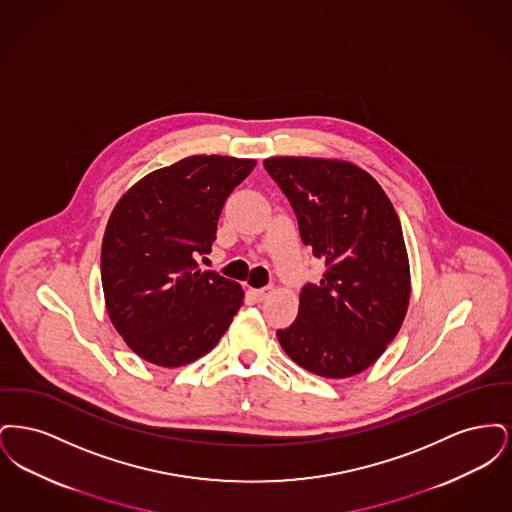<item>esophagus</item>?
Here are the masks:
<instances>
[{"label": "esophagus", "instance_id": "1", "mask_svg": "<svg viewBox=\"0 0 512 512\" xmlns=\"http://www.w3.org/2000/svg\"><path fill=\"white\" fill-rule=\"evenodd\" d=\"M249 293H251V297L255 299V301H265L268 295H270V288H249Z\"/></svg>", "mask_w": 512, "mask_h": 512}]
</instances>
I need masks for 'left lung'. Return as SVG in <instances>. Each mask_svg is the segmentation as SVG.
<instances>
[{"mask_svg": "<svg viewBox=\"0 0 512 512\" xmlns=\"http://www.w3.org/2000/svg\"><path fill=\"white\" fill-rule=\"evenodd\" d=\"M265 169L292 203L303 244L326 265L299 293V313L276 336L293 363L322 378L374 365L411 299L399 217L382 186L340 159L270 157Z\"/></svg>", "mask_w": 512, "mask_h": 512, "instance_id": "obj_1", "label": "left lung"}]
</instances>
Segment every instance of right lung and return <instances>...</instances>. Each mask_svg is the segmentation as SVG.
Returning a JSON list of instances; mask_svg holds the SVG:
<instances>
[{
    "instance_id": "right-lung-1",
    "label": "right lung",
    "mask_w": 512,
    "mask_h": 512,
    "mask_svg": "<svg viewBox=\"0 0 512 512\" xmlns=\"http://www.w3.org/2000/svg\"><path fill=\"white\" fill-rule=\"evenodd\" d=\"M255 159L192 155L149 172L115 205L101 242L105 309L126 345L165 368L194 363L244 301L238 282L201 272L222 205Z\"/></svg>"
}]
</instances>
